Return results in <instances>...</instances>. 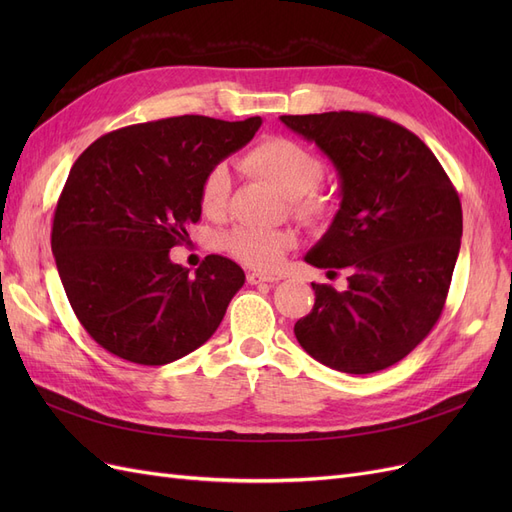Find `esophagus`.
I'll list each match as a JSON object with an SVG mask.
<instances>
[{
	"label": "esophagus",
	"mask_w": 512,
	"mask_h": 512,
	"mask_svg": "<svg viewBox=\"0 0 512 512\" xmlns=\"http://www.w3.org/2000/svg\"><path fill=\"white\" fill-rule=\"evenodd\" d=\"M277 280H280V277H277V275H267V273H258V271L247 273V284H252V286H256V284H273Z\"/></svg>",
	"instance_id": "esophagus-1"
}]
</instances>
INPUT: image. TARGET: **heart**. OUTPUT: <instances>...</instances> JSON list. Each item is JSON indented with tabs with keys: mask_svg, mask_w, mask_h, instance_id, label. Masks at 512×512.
Wrapping results in <instances>:
<instances>
[{
	"mask_svg": "<svg viewBox=\"0 0 512 512\" xmlns=\"http://www.w3.org/2000/svg\"><path fill=\"white\" fill-rule=\"evenodd\" d=\"M241 166L284 194L290 211L307 226H324L333 220L337 198L318 185L324 175V162L312 149L288 136H269L245 153ZM228 194L230 175L226 166H213L200 185V207L207 215H220L228 205ZM292 245L290 232L256 226H239L226 237L228 252L258 269L280 265Z\"/></svg>",
	"mask_w": 512,
	"mask_h": 512,
	"instance_id": "heart-1",
	"label": "heart"
}]
</instances>
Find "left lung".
Wrapping results in <instances>:
<instances>
[{"label": "left lung", "mask_w": 512, "mask_h": 512, "mask_svg": "<svg viewBox=\"0 0 512 512\" xmlns=\"http://www.w3.org/2000/svg\"><path fill=\"white\" fill-rule=\"evenodd\" d=\"M337 168L342 205L305 260L348 269V288L312 284L314 309L294 324L303 350L344 374H374L410 354L438 322L461 245L455 185L431 149L371 113L282 115Z\"/></svg>", "instance_id": "left-lung-1"}]
</instances>
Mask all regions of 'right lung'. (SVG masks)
I'll list each match as a JSON object with an SVG mask.
<instances>
[{
    "instance_id": "right-lung-1",
    "label": "right lung",
    "mask_w": 512,
    "mask_h": 512,
    "mask_svg": "<svg viewBox=\"0 0 512 512\" xmlns=\"http://www.w3.org/2000/svg\"><path fill=\"white\" fill-rule=\"evenodd\" d=\"M260 123L203 115L136 123L100 136L74 162L51 247L76 318L106 352L166 365L220 327L243 269L211 254L190 275L168 252L200 220L205 175L250 143Z\"/></svg>"
}]
</instances>
